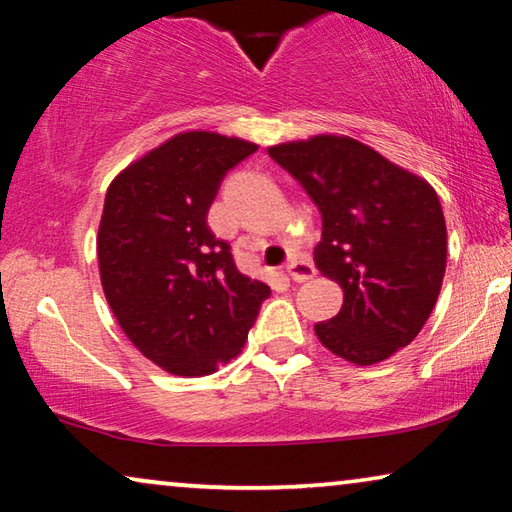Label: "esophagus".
Returning <instances> with one entry per match:
<instances>
[{
    "label": "esophagus",
    "instance_id": "34e87169",
    "mask_svg": "<svg viewBox=\"0 0 512 512\" xmlns=\"http://www.w3.org/2000/svg\"><path fill=\"white\" fill-rule=\"evenodd\" d=\"M286 274L293 281H307L316 274V268L309 261H291L286 265Z\"/></svg>",
    "mask_w": 512,
    "mask_h": 512
}]
</instances>
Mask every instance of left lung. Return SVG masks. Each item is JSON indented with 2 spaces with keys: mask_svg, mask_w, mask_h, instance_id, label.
<instances>
[{
  "mask_svg": "<svg viewBox=\"0 0 512 512\" xmlns=\"http://www.w3.org/2000/svg\"><path fill=\"white\" fill-rule=\"evenodd\" d=\"M268 152L321 212L316 268L344 291L339 314L314 325L321 344L360 367L409 346L446 274V219L432 184L348 136Z\"/></svg>",
  "mask_w": 512,
  "mask_h": 512,
  "instance_id": "1",
  "label": "left lung"
}]
</instances>
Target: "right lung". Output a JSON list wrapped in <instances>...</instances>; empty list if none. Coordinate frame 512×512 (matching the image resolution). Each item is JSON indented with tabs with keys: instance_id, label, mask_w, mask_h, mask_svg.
Returning a JSON list of instances; mask_svg holds the SVG:
<instances>
[{
	"instance_id": "1",
	"label": "right lung",
	"mask_w": 512,
	"mask_h": 512,
	"mask_svg": "<svg viewBox=\"0 0 512 512\" xmlns=\"http://www.w3.org/2000/svg\"><path fill=\"white\" fill-rule=\"evenodd\" d=\"M256 150L212 131L177 133L106 191L96 238L103 293L131 344L175 376L212 374L235 358L270 295L207 226L221 180Z\"/></svg>"
}]
</instances>
